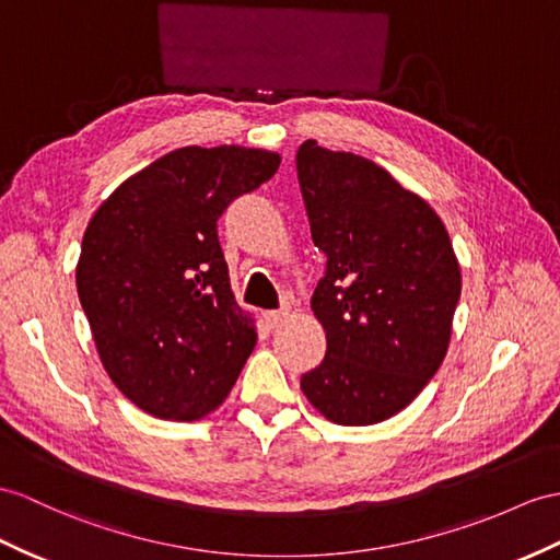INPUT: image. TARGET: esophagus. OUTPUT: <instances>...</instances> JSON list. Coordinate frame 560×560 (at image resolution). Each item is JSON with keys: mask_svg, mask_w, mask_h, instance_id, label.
Masks as SVG:
<instances>
[{"mask_svg": "<svg viewBox=\"0 0 560 560\" xmlns=\"http://www.w3.org/2000/svg\"><path fill=\"white\" fill-rule=\"evenodd\" d=\"M264 320L268 327H278L284 320H288V311H266L264 313Z\"/></svg>", "mask_w": 560, "mask_h": 560, "instance_id": "obj_1", "label": "esophagus"}]
</instances>
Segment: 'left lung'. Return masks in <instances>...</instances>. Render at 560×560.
Instances as JSON below:
<instances>
[{
	"mask_svg": "<svg viewBox=\"0 0 560 560\" xmlns=\"http://www.w3.org/2000/svg\"><path fill=\"white\" fill-rule=\"evenodd\" d=\"M296 175L313 244L327 256L311 296L327 351L302 392L337 425H373L440 371L460 268L442 218L377 163L306 140Z\"/></svg>",
	"mask_w": 560,
	"mask_h": 560,
	"instance_id": "left-lung-1",
	"label": "left lung"
}]
</instances>
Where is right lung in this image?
<instances>
[{
	"label": "right lung",
	"mask_w": 560,
	"mask_h": 560,
	"mask_svg": "<svg viewBox=\"0 0 560 560\" xmlns=\"http://www.w3.org/2000/svg\"><path fill=\"white\" fill-rule=\"evenodd\" d=\"M278 166L266 149L183 147L94 211L78 296L108 377L149 416L199 420L237 383L256 330L230 290L218 218Z\"/></svg>",
	"instance_id": "1"
}]
</instances>
